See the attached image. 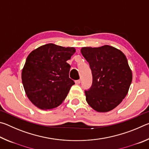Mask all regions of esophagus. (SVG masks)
Listing matches in <instances>:
<instances>
[{"label":"esophagus","mask_w":149,"mask_h":149,"mask_svg":"<svg viewBox=\"0 0 149 149\" xmlns=\"http://www.w3.org/2000/svg\"><path fill=\"white\" fill-rule=\"evenodd\" d=\"M80 82H81V80H80V79H78V80L75 81V84H77V85L79 84H80Z\"/></svg>","instance_id":"34e87169"}]
</instances>
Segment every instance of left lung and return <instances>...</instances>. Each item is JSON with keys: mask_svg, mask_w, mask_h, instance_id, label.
Masks as SVG:
<instances>
[{"mask_svg": "<svg viewBox=\"0 0 149 149\" xmlns=\"http://www.w3.org/2000/svg\"><path fill=\"white\" fill-rule=\"evenodd\" d=\"M81 52L89 62L93 75L92 86L85 91L87 103L99 112L113 110L127 95L132 81L126 56L109 45L83 47Z\"/></svg>", "mask_w": 149, "mask_h": 149, "instance_id": "obj_1", "label": "left lung"}]
</instances>
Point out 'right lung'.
<instances>
[{"label":"right lung","instance_id":"right-lung-1","mask_svg":"<svg viewBox=\"0 0 149 149\" xmlns=\"http://www.w3.org/2000/svg\"><path fill=\"white\" fill-rule=\"evenodd\" d=\"M74 47L53 43L42 45L27 56L22 69V84L27 97L37 107L50 110L64 101L73 85L66 62L75 53Z\"/></svg>","mask_w":149,"mask_h":149}]
</instances>
